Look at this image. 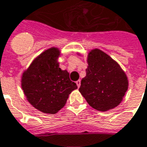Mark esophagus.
Listing matches in <instances>:
<instances>
[{
  "label": "esophagus",
  "mask_w": 147,
  "mask_h": 147,
  "mask_svg": "<svg viewBox=\"0 0 147 147\" xmlns=\"http://www.w3.org/2000/svg\"><path fill=\"white\" fill-rule=\"evenodd\" d=\"M76 84H77V85H78V87H80V85H81V81L80 80H78V81H77L76 82Z\"/></svg>",
  "instance_id": "esophagus-1"
}]
</instances>
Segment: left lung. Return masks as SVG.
I'll use <instances>...</instances> for the list:
<instances>
[{
	"instance_id": "8db88e82",
	"label": "left lung",
	"mask_w": 147,
	"mask_h": 147,
	"mask_svg": "<svg viewBox=\"0 0 147 147\" xmlns=\"http://www.w3.org/2000/svg\"><path fill=\"white\" fill-rule=\"evenodd\" d=\"M86 76L79 91L92 108L105 112L118 106L128 88L125 73L117 62L100 50L89 52Z\"/></svg>"
}]
</instances>
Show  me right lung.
I'll return each mask as SVG.
<instances>
[{
	"label": "right lung",
	"instance_id": "obj_1",
	"mask_svg": "<svg viewBox=\"0 0 147 147\" xmlns=\"http://www.w3.org/2000/svg\"><path fill=\"white\" fill-rule=\"evenodd\" d=\"M60 52L52 47L42 52L22 76L21 86L31 105L40 112L55 114L64 107L69 94L78 86L69 74L59 68Z\"/></svg>",
	"mask_w": 147,
	"mask_h": 147
}]
</instances>
